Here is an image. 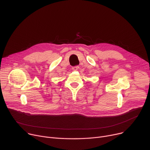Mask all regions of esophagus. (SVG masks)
I'll list each match as a JSON object with an SVG mask.
<instances>
[{
    "label": "esophagus",
    "instance_id": "1",
    "mask_svg": "<svg viewBox=\"0 0 150 150\" xmlns=\"http://www.w3.org/2000/svg\"><path fill=\"white\" fill-rule=\"evenodd\" d=\"M72 69L74 71H76V70H77L78 68H77V67H72Z\"/></svg>",
    "mask_w": 150,
    "mask_h": 150
}]
</instances>
